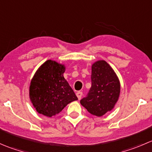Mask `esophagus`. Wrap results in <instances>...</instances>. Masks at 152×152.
I'll list each match as a JSON object with an SVG mask.
<instances>
[{
  "instance_id": "esophagus-1",
  "label": "esophagus",
  "mask_w": 152,
  "mask_h": 152,
  "mask_svg": "<svg viewBox=\"0 0 152 152\" xmlns=\"http://www.w3.org/2000/svg\"><path fill=\"white\" fill-rule=\"evenodd\" d=\"M76 96L78 97L79 100V99H81V98H82V92H81V91L77 92V93H76Z\"/></svg>"
}]
</instances>
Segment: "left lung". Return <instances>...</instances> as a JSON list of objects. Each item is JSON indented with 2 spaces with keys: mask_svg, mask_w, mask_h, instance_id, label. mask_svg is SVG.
Instances as JSON below:
<instances>
[{
  "mask_svg": "<svg viewBox=\"0 0 152 152\" xmlns=\"http://www.w3.org/2000/svg\"><path fill=\"white\" fill-rule=\"evenodd\" d=\"M92 85L81 104L93 115L101 117L114 108L118 100L121 84L112 67L104 60L92 65Z\"/></svg>",
  "mask_w": 152,
  "mask_h": 152,
  "instance_id": "left-lung-1",
  "label": "left lung"
}]
</instances>
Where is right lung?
I'll return each instance as SVG.
<instances>
[{"instance_id": "add662e5", "label": "right lung", "mask_w": 152, "mask_h": 152, "mask_svg": "<svg viewBox=\"0 0 152 152\" xmlns=\"http://www.w3.org/2000/svg\"><path fill=\"white\" fill-rule=\"evenodd\" d=\"M65 71V65L49 59L34 73L29 87V98L38 113L52 117L69 103L78 100L64 78Z\"/></svg>"}]
</instances>
